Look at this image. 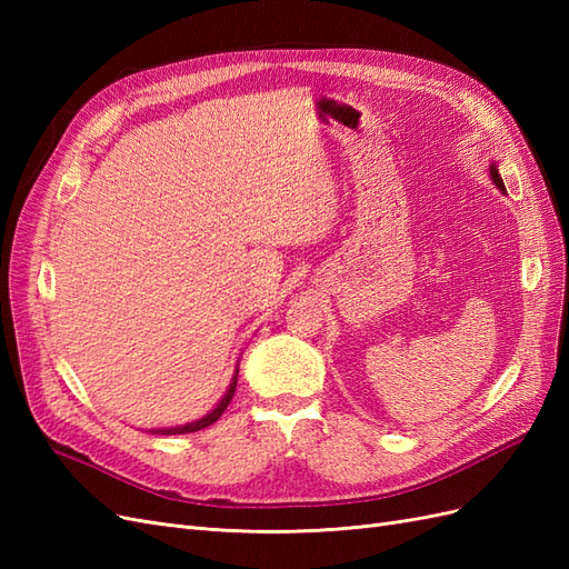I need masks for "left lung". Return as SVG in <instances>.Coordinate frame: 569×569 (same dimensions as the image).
Instances as JSON below:
<instances>
[{
  "instance_id": "1",
  "label": "left lung",
  "mask_w": 569,
  "mask_h": 569,
  "mask_svg": "<svg viewBox=\"0 0 569 569\" xmlns=\"http://www.w3.org/2000/svg\"><path fill=\"white\" fill-rule=\"evenodd\" d=\"M489 173H491V180L496 182V187L501 189V192H506V184H503V180H501V176H498V168L491 163V168H489Z\"/></svg>"
}]
</instances>
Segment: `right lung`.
<instances>
[{"mask_svg":"<svg viewBox=\"0 0 569 569\" xmlns=\"http://www.w3.org/2000/svg\"><path fill=\"white\" fill-rule=\"evenodd\" d=\"M239 366V363H237ZM237 372H239V368L234 370V375H232V382H230V387H228V391L222 393V399H220V403L211 410V412H206L203 418H199V420H194V422H187V425H178V427H163V429H151L153 435H189V432H199V429H203V427H209V425H213L222 412H226V408L230 406V401H232V396H234V389H237Z\"/></svg>","mask_w":569,"mask_h":569,"instance_id":"1","label":"right lung"}]
</instances>
